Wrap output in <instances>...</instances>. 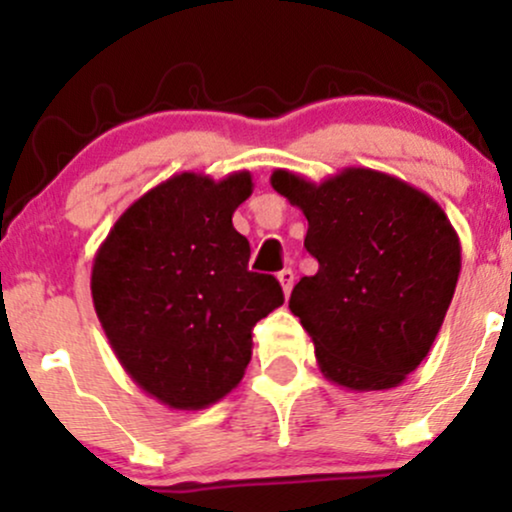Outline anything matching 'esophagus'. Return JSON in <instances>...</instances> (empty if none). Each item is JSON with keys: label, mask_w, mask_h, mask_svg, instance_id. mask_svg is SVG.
<instances>
[{"label": "esophagus", "mask_w": 512, "mask_h": 512, "mask_svg": "<svg viewBox=\"0 0 512 512\" xmlns=\"http://www.w3.org/2000/svg\"><path fill=\"white\" fill-rule=\"evenodd\" d=\"M276 279H279L281 289H284V296L289 298V293L293 289V272H291V269H281V272L276 274Z\"/></svg>", "instance_id": "obj_1"}]
</instances>
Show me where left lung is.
Masks as SVG:
<instances>
[{
	"label": "left lung",
	"instance_id": "8db88e82",
	"mask_svg": "<svg viewBox=\"0 0 512 512\" xmlns=\"http://www.w3.org/2000/svg\"><path fill=\"white\" fill-rule=\"evenodd\" d=\"M272 187L305 214V250L320 264L293 286L289 308L322 375L358 392L402 385L436 342L460 276V238L445 211L370 168L322 182L276 168Z\"/></svg>",
	"mask_w": 512,
	"mask_h": 512
}]
</instances>
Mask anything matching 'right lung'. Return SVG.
<instances>
[{
    "instance_id": "right-lung-1",
    "label": "right lung",
    "mask_w": 512,
    "mask_h": 512,
    "mask_svg": "<svg viewBox=\"0 0 512 512\" xmlns=\"http://www.w3.org/2000/svg\"><path fill=\"white\" fill-rule=\"evenodd\" d=\"M248 170L180 173L129 207L93 257L91 296L117 361L170 409H207L243 380L252 327L284 303L279 281L248 269L233 211Z\"/></svg>"
}]
</instances>
